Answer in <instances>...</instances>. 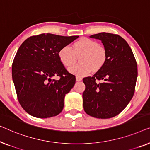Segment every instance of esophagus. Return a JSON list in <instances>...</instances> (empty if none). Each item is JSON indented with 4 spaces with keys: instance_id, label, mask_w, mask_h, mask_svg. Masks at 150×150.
Instances as JSON below:
<instances>
[{
    "instance_id": "34e87169",
    "label": "esophagus",
    "mask_w": 150,
    "mask_h": 150,
    "mask_svg": "<svg viewBox=\"0 0 150 150\" xmlns=\"http://www.w3.org/2000/svg\"><path fill=\"white\" fill-rule=\"evenodd\" d=\"M82 80V78L81 77H79V76H76V81H80Z\"/></svg>"
}]
</instances>
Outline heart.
<instances>
[{"label":"heart","mask_w":150,"mask_h":150,"mask_svg":"<svg viewBox=\"0 0 150 150\" xmlns=\"http://www.w3.org/2000/svg\"><path fill=\"white\" fill-rule=\"evenodd\" d=\"M79 64L69 69V72L77 76H86L91 71H98L107 62L106 49L98 43L89 38L83 37L74 43L73 49L69 45L63 46L58 51V56L60 62L64 67L74 64L76 56H79Z\"/></svg>","instance_id":"b5f03b06"}]
</instances>
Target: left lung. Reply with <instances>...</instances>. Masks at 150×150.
Wrapping results in <instances>:
<instances>
[{"mask_svg":"<svg viewBox=\"0 0 150 150\" xmlns=\"http://www.w3.org/2000/svg\"><path fill=\"white\" fill-rule=\"evenodd\" d=\"M90 37L102 41L107 59L92 77L83 79V109L90 116L107 119L122 112L133 96L137 64L131 48L120 35L100 33Z\"/></svg>","mask_w":150,"mask_h":150,"instance_id":"1","label":"left lung"}]
</instances>
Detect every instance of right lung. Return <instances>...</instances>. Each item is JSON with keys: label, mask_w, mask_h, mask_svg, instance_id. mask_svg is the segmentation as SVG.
I'll return each mask as SVG.
<instances>
[{"label": "right lung", "mask_w": 150, "mask_h": 150, "mask_svg": "<svg viewBox=\"0 0 150 150\" xmlns=\"http://www.w3.org/2000/svg\"><path fill=\"white\" fill-rule=\"evenodd\" d=\"M78 37L43 33L28 37L20 46L12 64V77L19 103L30 115L47 118L62 111L65 94L76 79L60 62L58 53ZM54 76L59 79L52 80Z\"/></svg>", "instance_id": "add662e5"}]
</instances>
